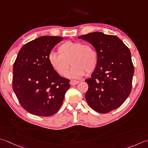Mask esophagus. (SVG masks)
<instances>
[{
    "mask_svg": "<svg viewBox=\"0 0 148 148\" xmlns=\"http://www.w3.org/2000/svg\"><path fill=\"white\" fill-rule=\"evenodd\" d=\"M78 83H79L78 81H74V80H71L70 82V84H71V85H72V86L76 85H77Z\"/></svg>",
    "mask_w": 148,
    "mask_h": 148,
    "instance_id": "34e87169",
    "label": "esophagus"
}]
</instances>
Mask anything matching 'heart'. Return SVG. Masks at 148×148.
<instances>
[{
	"mask_svg": "<svg viewBox=\"0 0 148 148\" xmlns=\"http://www.w3.org/2000/svg\"><path fill=\"white\" fill-rule=\"evenodd\" d=\"M59 54L51 53L49 62L58 73L62 76L67 74L71 63L72 64L67 76L78 79L86 72H93L97 64V56L90 45H84L82 42L67 41L58 47Z\"/></svg>",
	"mask_w": 148,
	"mask_h": 148,
	"instance_id": "obj_1",
	"label": "heart"
}]
</instances>
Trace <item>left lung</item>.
Wrapping results in <instances>:
<instances>
[{"label":"left lung","mask_w":148,"mask_h":148,"mask_svg":"<svg viewBox=\"0 0 148 148\" xmlns=\"http://www.w3.org/2000/svg\"><path fill=\"white\" fill-rule=\"evenodd\" d=\"M95 48L97 64L86 79L85 99L97 112L106 114L119 108L131 92L134 68L130 49L116 36L94 32L78 36Z\"/></svg>","instance_id":"1"}]
</instances>
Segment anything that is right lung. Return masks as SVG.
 Listing matches in <instances>:
<instances>
[{"mask_svg":"<svg viewBox=\"0 0 148 148\" xmlns=\"http://www.w3.org/2000/svg\"><path fill=\"white\" fill-rule=\"evenodd\" d=\"M63 38L42 36L20 49L13 65V88L26 111L47 117L60 109L70 87L69 80L61 77L49 62V54Z\"/></svg>","mask_w":148,"mask_h":148,"instance_id":"obj_1","label":"right lung"}]
</instances>
